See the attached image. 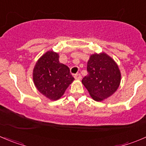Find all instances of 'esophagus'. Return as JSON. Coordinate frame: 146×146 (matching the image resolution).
<instances>
[{
    "instance_id": "34e87169",
    "label": "esophagus",
    "mask_w": 146,
    "mask_h": 146,
    "mask_svg": "<svg viewBox=\"0 0 146 146\" xmlns=\"http://www.w3.org/2000/svg\"><path fill=\"white\" fill-rule=\"evenodd\" d=\"M74 78L76 79V80H80L81 79V75L80 73H76V74L74 75Z\"/></svg>"
}]
</instances>
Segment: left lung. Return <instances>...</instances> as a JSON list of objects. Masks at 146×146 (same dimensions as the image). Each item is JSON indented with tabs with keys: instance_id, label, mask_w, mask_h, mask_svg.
I'll list each match as a JSON object with an SVG mask.
<instances>
[{
	"instance_id": "obj_1",
	"label": "left lung",
	"mask_w": 146,
	"mask_h": 146,
	"mask_svg": "<svg viewBox=\"0 0 146 146\" xmlns=\"http://www.w3.org/2000/svg\"><path fill=\"white\" fill-rule=\"evenodd\" d=\"M88 75L82 83L91 98L102 102L113 95L121 82V72L118 65L106 53L90 55L87 64Z\"/></svg>"
}]
</instances>
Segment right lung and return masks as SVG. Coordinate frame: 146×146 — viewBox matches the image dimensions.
<instances>
[{
  "label": "right lung",
  "mask_w": 146,
  "mask_h": 146,
  "mask_svg": "<svg viewBox=\"0 0 146 146\" xmlns=\"http://www.w3.org/2000/svg\"><path fill=\"white\" fill-rule=\"evenodd\" d=\"M32 76L38 91L51 100L60 99L74 80L69 68L59 62V55L53 51H46L38 59Z\"/></svg>",
  "instance_id": "add662e5"
}]
</instances>
